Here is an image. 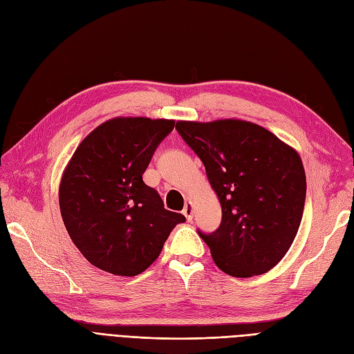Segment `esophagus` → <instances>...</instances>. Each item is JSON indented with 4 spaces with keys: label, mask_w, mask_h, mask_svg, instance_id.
<instances>
[{
    "label": "esophagus",
    "mask_w": 354,
    "mask_h": 354,
    "mask_svg": "<svg viewBox=\"0 0 354 354\" xmlns=\"http://www.w3.org/2000/svg\"><path fill=\"white\" fill-rule=\"evenodd\" d=\"M182 213L185 214L187 221H191V219H192V213H194V206H192V203H187L185 206H184V210H182Z\"/></svg>",
    "instance_id": "34e87169"
}]
</instances>
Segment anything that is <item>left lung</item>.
Wrapping results in <instances>:
<instances>
[{
    "mask_svg": "<svg viewBox=\"0 0 354 354\" xmlns=\"http://www.w3.org/2000/svg\"><path fill=\"white\" fill-rule=\"evenodd\" d=\"M206 167L222 206L221 226L198 231L216 266L231 277L261 275L288 252L301 222L306 174L299 153L256 123L176 122Z\"/></svg>",
    "mask_w": 354,
    "mask_h": 354,
    "instance_id": "left-lung-1",
    "label": "left lung"
}]
</instances>
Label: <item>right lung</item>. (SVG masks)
I'll use <instances>...</instances> for the list:
<instances>
[{
    "mask_svg": "<svg viewBox=\"0 0 354 354\" xmlns=\"http://www.w3.org/2000/svg\"><path fill=\"white\" fill-rule=\"evenodd\" d=\"M175 120L116 118L79 144L60 182V212L79 252L95 268L140 275L185 216L165 209L142 175Z\"/></svg>",
    "mask_w": 354,
    "mask_h": 354,
    "instance_id": "obj_1",
    "label": "right lung"
}]
</instances>
